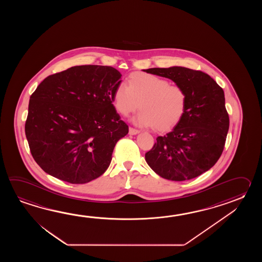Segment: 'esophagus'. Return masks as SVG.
<instances>
[{
    "label": "esophagus",
    "mask_w": 262,
    "mask_h": 262,
    "mask_svg": "<svg viewBox=\"0 0 262 262\" xmlns=\"http://www.w3.org/2000/svg\"><path fill=\"white\" fill-rule=\"evenodd\" d=\"M139 130H137V129L132 128V127H130L129 128V135H137V134H139Z\"/></svg>",
    "instance_id": "1"
}]
</instances>
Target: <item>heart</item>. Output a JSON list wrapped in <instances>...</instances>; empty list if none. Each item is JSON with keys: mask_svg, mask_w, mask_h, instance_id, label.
I'll use <instances>...</instances> for the list:
<instances>
[{"mask_svg": "<svg viewBox=\"0 0 262 262\" xmlns=\"http://www.w3.org/2000/svg\"><path fill=\"white\" fill-rule=\"evenodd\" d=\"M113 103L123 116L141 111L133 118L139 126H155L165 131L181 121L187 106V95L179 85L148 73H135L127 85L120 83L113 94Z\"/></svg>", "mask_w": 262, "mask_h": 262, "instance_id": "obj_1", "label": "heart"}]
</instances>
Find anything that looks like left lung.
Here are the masks:
<instances>
[{"instance_id": "left-lung-1", "label": "left lung", "mask_w": 262, "mask_h": 262, "mask_svg": "<svg viewBox=\"0 0 262 262\" xmlns=\"http://www.w3.org/2000/svg\"><path fill=\"white\" fill-rule=\"evenodd\" d=\"M143 71L171 79L187 95L184 116L170 132L157 137L145 154L147 164L162 178L176 182L206 172L222 155L229 127L222 88L209 75L186 67Z\"/></svg>"}]
</instances>
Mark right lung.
<instances>
[{
    "label": "right lung",
    "mask_w": 262,
    "mask_h": 262,
    "mask_svg": "<svg viewBox=\"0 0 262 262\" xmlns=\"http://www.w3.org/2000/svg\"><path fill=\"white\" fill-rule=\"evenodd\" d=\"M122 74L112 67L77 66L45 78L30 97L25 134L45 172L70 184L98 178L128 133L113 106Z\"/></svg>",
    "instance_id": "obj_1"
}]
</instances>
